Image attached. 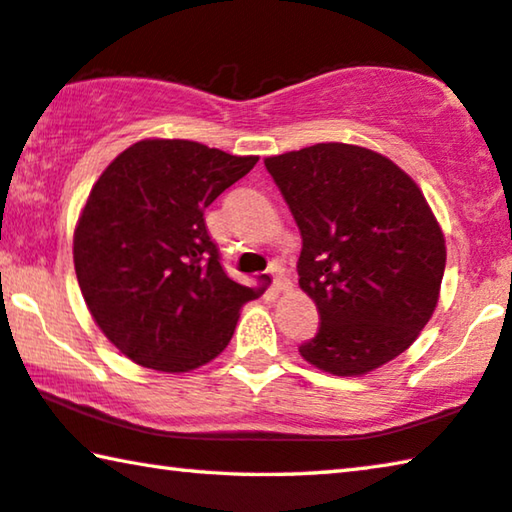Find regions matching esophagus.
<instances>
[{
    "label": "esophagus",
    "instance_id": "34e87169",
    "mask_svg": "<svg viewBox=\"0 0 512 512\" xmlns=\"http://www.w3.org/2000/svg\"><path fill=\"white\" fill-rule=\"evenodd\" d=\"M269 278H271V287H273L275 291H285V289H289V282H287L285 273H282L280 266H271Z\"/></svg>",
    "mask_w": 512,
    "mask_h": 512
}]
</instances>
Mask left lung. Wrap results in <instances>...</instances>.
Returning <instances> with one entry per match:
<instances>
[{
    "mask_svg": "<svg viewBox=\"0 0 512 512\" xmlns=\"http://www.w3.org/2000/svg\"><path fill=\"white\" fill-rule=\"evenodd\" d=\"M264 166L300 230L298 285L321 326L312 367L364 376L410 348L440 300L444 232L412 177L362 145L316 143Z\"/></svg>",
    "mask_w": 512,
    "mask_h": 512,
    "instance_id": "left-lung-1",
    "label": "left lung"
}]
</instances>
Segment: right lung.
Listing matches in <instances>:
<instances>
[{"label": "right lung", "mask_w": 512, "mask_h": 512, "mask_svg": "<svg viewBox=\"0 0 512 512\" xmlns=\"http://www.w3.org/2000/svg\"><path fill=\"white\" fill-rule=\"evenodd\" d=\"M259 157L184 139H143L104 168L72 239L97 328L141 367L186 373L225 351L264 287L227 278L205 209Z\"/></svg>", "instance_id": "1"}]
</instances>
